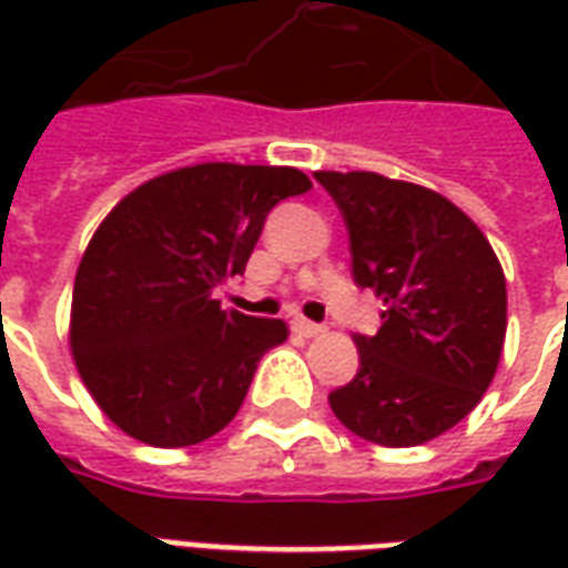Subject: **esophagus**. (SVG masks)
<instances>
[{
  "label": "esophagus",
  "instance_id": "obj_1",
  "mask_svg": "<svg viewBox=\"0 0 568 568\" xmlns=\"http://www.w3.org/2000/svg\"><path fill=\"white\" fill-rule=\"evenodd\" d=\"M292 328H295L297 334H304V337H316V334L325 332L322 325H316V322H310V320H295L292 322Z\"/></svg>",
  "mask_w": 568,
  "mask_h": 568
}]
</instances>
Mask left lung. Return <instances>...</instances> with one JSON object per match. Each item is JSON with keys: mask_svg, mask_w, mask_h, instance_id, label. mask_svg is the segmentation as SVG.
<instances>
[{"mask_svg": "<svg viewBox=\"0 0 568 568\" xmlns=\"http://www.w3.org/2000/svg\"><path fill=\"white\" fill-rule=\"evenodd\" d=\"M320 182L344 215L353 280L383 301L356 334L358 374L328 395L334 417L383 447H417L465 419L499 368L508 295L496 252L438 191L381 173Z\"/></svg>", "mask_w": 568, "mask_h": 568, "instance_id": "8db88e82", "label": "left lung"}]
</instances>
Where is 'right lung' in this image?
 Returning <instances> with one entry per match:
<instances>
[{
    "label": "right lung",
    "instance_id": "right-lung-1",
    "mask_svg": "<svg viewBox=\"0 0 568 568\" xmlns=\"http://www.w3.org/2000/svg\"><path fill=\"white\" fill-rule=\"evenodd\" d=\"M313 182L295 166L194 163L149 179L109 212L72 288L69 346L81 381L130 438L191 447L222 432L283 320L224 310L267 212Z\"/></svg>",
    "mask_w": 568,
    "mask_h": 568
}]
</instances>
